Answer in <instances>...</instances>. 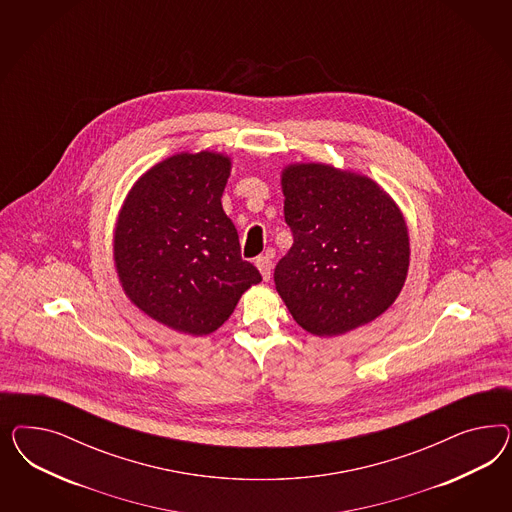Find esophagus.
Returning a JSON list of instances; mask_svg holds the SVG:
<instances>
[{
  "label": "esophagus",
  "mask_w": 512,
  "mask_h": 512,
  "mask_svg": "<svg viewBox=\"0 0 512 512\" xmlns=\"http://www.w3.org/2000/svg\"><path fill=\"white\" fill-rule=\"evenodd\" d=\"M255 264L261 270V276H263L264 281H268L270 276H272V257L268 253L261 255V257H257Z\"/></svg>",
  "instance_id": "esophagus-1"
}]
</instances>
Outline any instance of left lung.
<instances>
[{"mask_svg": "<svg viewBox=\"0 0 512 512\" xmlns=\"http://www.w3.org/2000/svg\"><path fill=\"white\" fill-rule=\"evenodd\" d=\"M293 248L274 270L296 323L338 336L379 317L402 291L409 236L398 206L370 178L328 165L283 171Z\"/></svg>", "mask_w": 512, "mask_h": 512, "instance_id": "1", "label": "left lung"}]
</instances>
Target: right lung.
<instances>
[{
  "instance_id": "right-lung-1",
  "label": "right lung",
  "mask_w": 512,
  "mask_h": 512,
  "mask_svg": "<svg viewBox=\"0 0 512 512\" xmlns=\"http://www.w3.org/2000/svg\"><path fill=\"white\" fill-rule=\"evenodd\" d=\"M229 172L225 155H172L140 178L118 217L114 261L125 295L178 332H214L263 279L242 259L221 206Z\"/></svg>"
}]
</instances>
